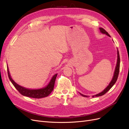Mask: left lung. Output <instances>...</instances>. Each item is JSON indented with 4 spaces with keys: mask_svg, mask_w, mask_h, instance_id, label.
Masks as SVG:
<instances>
[{
    "mask_svg": "<svg viewBox=\"0 0 129 129\" xmlns=\"http://www.w3.org/2000/svg\"><path fill=\"white\" fill-rule=\"evenodd\" d=\"M99 29L100 30L101 33H102V34L107 35V36L110 37V35L109 34V33L104 29H103V28H101V27H100ZM117 63H116V66L115 72H114V75H113L112 79L111 82H110V83L109 84V85H108V86L106 88H105L102 92H100L99 93H97V94H96V95H93L92 96V97L101 96L104 95L105 93H107L109 90H110L112 87L113 85L115 84V83H116V82L117 81V78H118V76L119 72V67H120V57H119V52H118V48H117ZM79 93H80V94L81 96H82L83 97H88V96L83 95L82 93H81L80 92H79Z\"/></svg>",
    "mask_w": 129,
    "mask_h": 129,
    "instance_id": "8db88e82",
    "label": "left lung"
}]
</instances>
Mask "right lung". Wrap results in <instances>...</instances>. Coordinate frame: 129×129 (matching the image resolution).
Listing matches in <instances>:
<instances>
[{"label":"right lung","instance_id":"1","mask_svg":"<svg viewBox=\"0 0 129 129\" xmlns=\"http://www.w3.org/2000/svg\"><path fill=\"white\" fill-rule=\"evenodd\" d=\"M7 73H8V76L10 80L11 81L12 83L13 84L14 87L16 88L17 90L23 96L32 97V98L34 99H41L48 96L53 90L54 84H55V81L57 74H54L52 77L51 80H50L48 84L47 85L46 87L40 89H32L25 88L17 84L15 81H14V80L12 79L9 70L8 66H7Z\"/></svg>","mask_w":129,"mask_h":129}]
</instances>
